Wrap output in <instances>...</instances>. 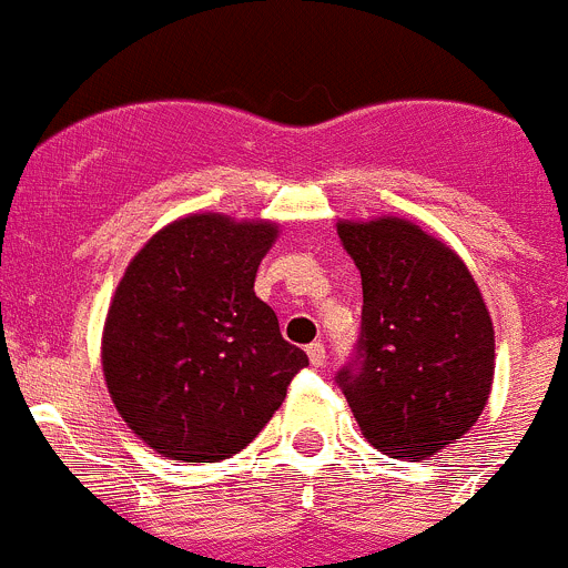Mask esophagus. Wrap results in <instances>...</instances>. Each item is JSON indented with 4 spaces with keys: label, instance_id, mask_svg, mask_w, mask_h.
I'll return each mask as SVG.
<instances>
[{
    "label": "esophagus",
    "instance_id": "34e87169",
    "mask_svg": "<svg viewBox=\"0 0 568 568\" xmlns=\"http://www.w3.org/2000/svg\"><path fill=\"white\" fill-rule=\"evenodd\" d=\"M306 353H308V362H312L314 367H323L325 358H328V356H325V345H323V342H312V345L306 347Z\"/></svg>",
    "mask_w": 568,
    "mask_h": 568
}]
</instances>
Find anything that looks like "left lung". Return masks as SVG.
<instances>
[{"label": "left lung", "mask_w": 568, "mask_h": 568, "mask_svg": "<svg viewBox=\"0 0 568 568\" xmlns=\"http://www.w3.org/2000/svg\"><path fill=\"white\" fill-rule=\"evenodd\" d=\"M362 273V334L336 373L358 428L392 458H428L480 417L494 328L473 273L403 217L336 223Z\"/></svg>", "instance_id": "left-lung-1"}]
</instances>
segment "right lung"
Here are the masks:
<instances>
[{"instance_id": "obj_1", "label": "right lung", "mask_w": 568, "mask_h": 568, "mask_svg": "<svg viewBox=\"0 0 568 568\" xmlns=\"http://www.w3.org/2000/svg\"><path fill=\"white\" fill-rule=\"evenodd\" d=\"M267 221L187 215L138 251L101 336L106 389L160 456L215 464L256 439L308 364L254 292Z\"/></svg>"}]
</instances>
